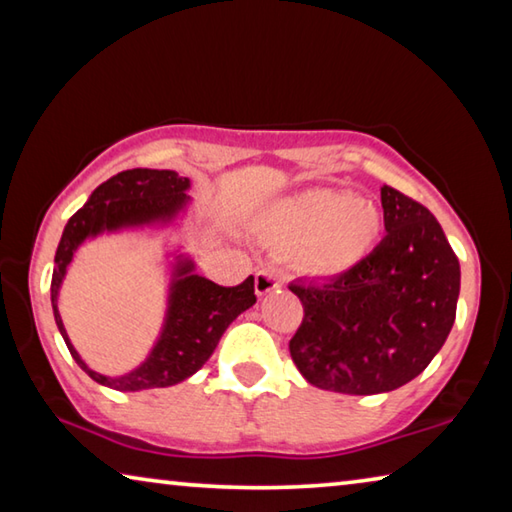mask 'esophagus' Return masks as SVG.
<instances>
[{
	"label": "esophagus",
	"instance_id": "obj_1",
	"mask_svg": "<svg viewBox=\"0 0 512 512\" xmlns=\"http://www.w3.org/2000/svg\"><path fill=\"white\" fill-rule=\"evenodd\" d=\"M282 280L280 275H277L275 271H271V268H262V271H257L255 275V291L257 296H266V293L275 291L277 287H280Z\"/></svg>",
	"mask_w": 512,
	"mask_h": 512
}]
</instances>
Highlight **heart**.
Returning a JSON list of instances; mask_svg holds the SVG:
<instances>
[{"label":"heart","mask_w":512,"mask_h":512,"mask_svg":"<svg viewBox=\"0 0 512 512\" xmlns=\"http://www.w3.org/2000/svg\"><path fill=\"white\" fill-rule=\"evenodd\" d=\"M381 216L350 192L314 189L275 205L262 223L264 237L284 250L305 248L316 273H341L359 262L379 237Z\"/></svg>","instance_id":"b5f03b06"}]
</instances>
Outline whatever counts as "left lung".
<instances>
[{"instance_id":"obj_1","label":"left lung","mask_w":512,"mask_h":512,"mask_svg":"<svg viewBox=\"0 0 512 512\" xmlns=\"http://www.w3.org/2000/svg\"><path fill=\"white\" fill-rule=\"evenodd\" d=\"M386 237L327 282H293L305 309L289 341L309 384L343 395H377L409 384L447 341L461 266L427 207L381 187Z\"/></svg>"}]
</instances>
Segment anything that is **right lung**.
<instances>
[{"label":"right lung","mask_w":512,"mask_h":512,"mask_svg":"<svg viewBox=\"0 0 512 512\" xmlns=\"http://www.w3.org/2000/svg\"><path fill=\"white\" fill-rule=\"evenodd\" d=\"M189 178H180L169 169H128L108 178L94 189L72 219L67 221L56 250L54 275H51V307L56 325L67 343L74 361L101 386L115 391H144V388L173 386L192 377L212 352L228 325L257 302L253 275L237 287H219L212 280L194 275V264L185 259L176 266V280L171 284L167 320L158 343L149 357L135 370L121 377H106L85 366V361L69 343L63 320L58 314V289L69 262L88 237L103 230L131 228L155 221H171L187 205Z\"/></svg>","instance_id":"1"}]
</instances>
